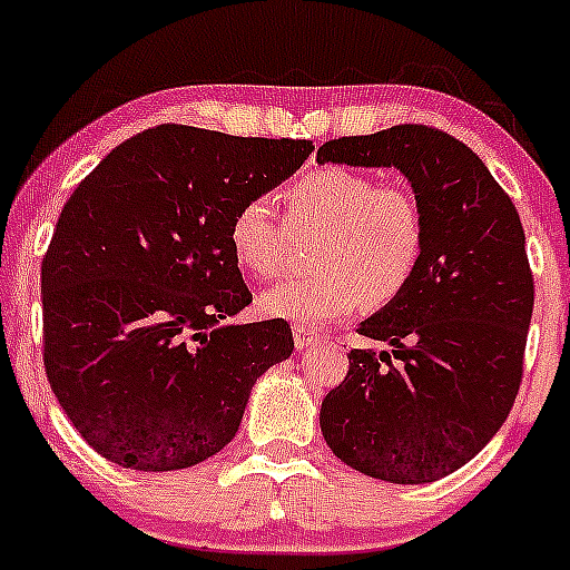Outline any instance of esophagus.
<instances>
[{
    "instance_id": "1",
    "label": "esophagus",
    "mask_w": 570,
    "mask_h": 570,
    "mask_svg": "<svg viewBox=\"0 0 570 570\" xmlns=\"http://www.w3.org/2000/svg\"><path fill=\"white\" fill-rule=\"evenodd\" d=\"M292 337H294V345H297L299 351L307 348V345L318 343V335L311 330V326H303V324H294L292 326Z\"/></svg>"
}]
</instances>
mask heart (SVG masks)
I'll use <instances>...</instances> for the list:
<instances>
[{"label":"heart","instance_id":"1","mask_svg":"<svg viewBox=\"0 0 570 570\" xmlns=\"http://www.w3.org/2000/svg\"><path fill=\"white\" fill-rule=\"evenodd\" d=\"M292 230L313 233L311 273L271 286L267 316L326 324L358 305L385 307L410 286L426 248V219L410 187L345 166H318L281 189ZM227 246L240 271L273 278L284 271L292 235L265 195L238 203Z\"/></svg>","mask_w":570,"mask_h":570}]
</instances>
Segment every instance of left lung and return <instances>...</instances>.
I'll return each instance as SVG.
<instances>
[{
    "instance_id": "obj_1",
    "label": "left lung",
    "mask_w": 570,
    "mask_h": 570,
    "mask_svg": "<svg viewBox=\"0 0 570 570\" xmlns=\"http://www.w3.org/2000/svg\"><path fill=\"white\" fill-rule=\"evenodd\" d=\"M316 160L394 166L426 219L415 278L358 326L391 351L353 348L322 402L324 440L356 472L421 485L469 463L522 383L533 273L512 198L472 149L431 126L343 136Z\"/></svg>"
}]
</instances>
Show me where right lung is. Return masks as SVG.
<instances>
[{"instance_id":"add662e5","label":"right lung","mask_w":570,"mask_h":570,"mask_svg":"<svg viewBox=\"0 0 570 570\" xmlns=\"http://www.w3.org/2000/svg\"><path fill=\"white\" fill-rule=\"evenodd\" d=\"M311 153L166 122L117 144L71 193L42 257V358L98 455L139 472L217 455L254 381L292 356L284 318L219 324L252 303L227 225Z\"/></svg>"}]
</instances>
